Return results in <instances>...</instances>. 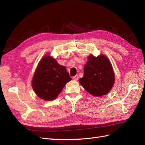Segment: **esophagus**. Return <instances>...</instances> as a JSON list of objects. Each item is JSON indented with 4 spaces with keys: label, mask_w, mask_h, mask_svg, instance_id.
Wrapping results in <instances>:
<instances>
[{
    "label": "esophagus",
    "mask_w": 145,
    "mask_h": 145,
    "mask_svg": "<svg viewBox=\"0 0 145 145\" xmlns=\"http://www.w3.org/2000/svg\"><path fill=\"white\" fill-rule=\"evenodd\" d=\"M73 79L74 80H78V75H75V76H74L73 77Z\"/></svg>",
    "instance_id": "obj_1"
}]
</instances>
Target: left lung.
I'll list each match as a JSON object with an SVG mask.
<instances>
[{
    "instance_id": "8db88e82",
    "label": "left lung",
    "mask_w": 145,
    "mask_h": 145,
    "mask_svg": "<svg viewBox=\"0 0 145 145\" xmlns=\"http://www.w3.org/2000/svg\"><path fill=\"white\" fill-rule=\"evenodd\" d=\"M85 65L84 76L79 82L89 93L100 97L108 93L113 87L115 75L112 65L104 55H90Z\"/></svg>"
}]
</instances>
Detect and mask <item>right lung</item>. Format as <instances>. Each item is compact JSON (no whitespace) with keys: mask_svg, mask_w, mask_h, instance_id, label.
Listing matches in <instances>:
<instances>
[{"mask_svg":"<svg viewBox=\"0 0 145 145\" xmlns=\"http://www.w3.org/2000/svg\"><path fill=\"white\" fill-rule=\"evenodd\" d=\"M72 78L65 67L57 63L54 58L46 56L40 61L32 79L35 93L46 101L56 98Z\"/></svg>","mask_w":145,"mask_h":145,"instance_id":"1","label":"right lung"}]
</instances>
